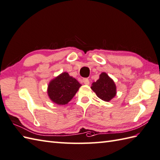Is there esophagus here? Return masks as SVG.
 I'll list each match as a JSON object with an SVG mask.
<instances>
[{"mask_svg":"<svg viewBox=\"0 0 160 160\" xmlns=\"http://www.w3.org/2000/svg\"><path fill=\"white\" fill-rule=\"evenodd\" d=\"M82 81H83V82H84V84H87V85L89 84V80L88 78H84L82 80Z\"/></svg>","mask_w":160,"mask_h":160,"instance_id":"1","label":"esophagus"}]
</instances>
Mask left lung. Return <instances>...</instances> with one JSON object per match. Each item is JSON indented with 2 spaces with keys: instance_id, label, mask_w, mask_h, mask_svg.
I'll use <instances>...</instances> for the list:
<instances>
[{
  "instance_id": "obj_1",
  "label": "left lung",
  "mask_w": 160,
  "mask_h": 160,
  "mask_svg": "<svg viewBox=\"0 0 160 160\" xmlns=\"http://www.w3.org/2000/svg\"><path fill=\"white\" fill-rule=\"evenodd\" d=\"M91 89L98 97L105 102H109L116 95V85L106 73H102L99 78L92 83Z\"/></svg>"
}]
</instances>
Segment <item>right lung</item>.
<instances>
[{"mask_svg": "<svg viewBox=\"0 0 160 160\" xmlns=\"http://www.w3.org/2000/svg\"><path fill=\"white\" fill-rule=\"evenodd\" d=\"M81 86L76 79L64 72L50 82L48 94L53 102L65 105L73 98Z\"/></svg>", "mask_w": 160, "mask_h": 160, "instance_id": "obj_1", "label": "right lung"}]
</instances>
